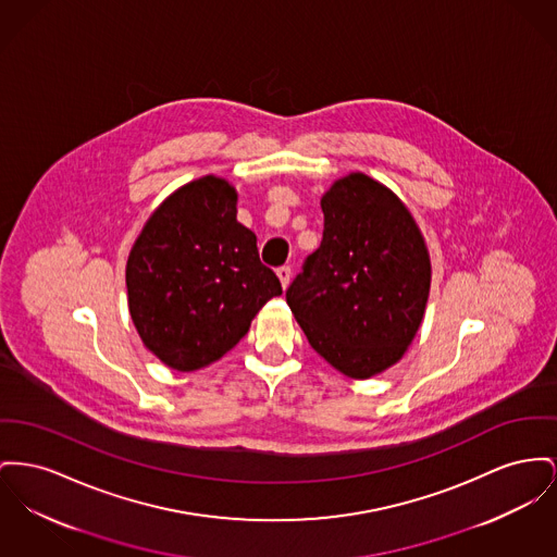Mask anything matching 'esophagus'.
I'll list each match as a JSON object with an SVG mask.
<instances>
[{
	"instance_id": "34e87169",
	"label": "esophagus",
	"mask_w": 557,
	"mask_h": 557,
	"mask_svg": "<svg viewBox=\"0 0 557 557\" xmlns=\"http://www.w3.org/2000/svg\"><path fill=\"white\" fill-rule=\"evenodd\" d=\"M277 277H280V282H282V288L286 290L288 284H290V280H293V269H290L288 264L280 267V269H277Z\"/></svg>"
}]
</instances>
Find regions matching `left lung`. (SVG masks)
Segmentation results:
<instances>
[{
	"mask_svg": "<svg viewBox=\"0 0 557 557\" xmlns=\"http://www.w3.org/2000/svg\"><path fill=\"white\" fill-rule=\"evenodd\" d=\"M324 235L286 290L309 345L336 370L368 379L393 366L423 322L431 264L404 203L366 174L322 197Z\"/></svg>",
	"mask_w": 557,
	"mask_h": 557,
	"instance_id": "1",
	"label": "left lung"
}]
</instances>
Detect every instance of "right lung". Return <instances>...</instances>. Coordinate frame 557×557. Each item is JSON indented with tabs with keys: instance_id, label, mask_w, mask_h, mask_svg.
Wrapping results in <instances>:
<instances>
[{
	"instance_id": "1",
	"label": "right lung",
	"mask_w": 557,
	"mask_h": 557,
	"mask_svg": "<svg viewBox=\"0 0 557 557\" xmlns=\"http://www.w3.org/2000/svg\"><path fill=\"white\" fill-rule=\"evenodd\" d=\"M237 196L214 176L194 181L153 212L126 267L134 326L165 366L189 372L221 360L262 305L282 295L257 235L237 223Z\"/></svg>"
}]
</instances>
